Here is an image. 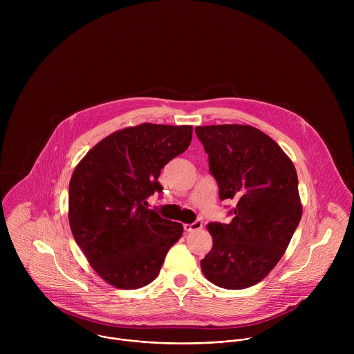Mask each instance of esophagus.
I'll use <instances>...</instances> for the list:
<instances>
[{
  "label": "esophagus",
  "instance_id": "esophagus-1",
  "mask_svg": "<svg viewBox=\"0 0 354 354\" xmlns=\"http://www.w3.org/2000/svg\"><path fill=\"white\" fill-rule=\"evenodd\" d=\"M201 227H203V221H201V220H196V221H193L192 224H185V225H183V228H185L186 232L197 231V230H200Z\"/></svg>",
  "mask_w": 354,
  "mask_h": 354
}]
</instances>
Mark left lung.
I'll return each mask as SVG.
<instances>
[{"label": "left lung", "mask_w": 354, "mask_h": 354, "mask_svg": "<svg viewBox=\"0 0 354 354\" xmlns=\"http://www.w3.org/2000/svg\"><path fill=\"white\" fill-rule=\"evenodd\" d=\"M194 131L220 198L236 203L230 224L207 225L213 249L201 259V270L223 288L255 286L281 259L299 224L295 168L276 141L252 126H198Z\"/></svg>", "instance_id": "left-lung-1"}]
</instances>
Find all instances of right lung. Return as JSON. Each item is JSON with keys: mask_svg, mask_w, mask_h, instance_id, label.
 Instances as JSON below:
<instances>
[{"mask_svg": "<svg viewBox=\"0 0 354 354\" xmlns=\"http://www.w3.org/2000/svg\"><path fill=\"white\" fill-rule=\"evenodd\" d=\"M192 126L144 123L97 142L74 169L68 220L93 270L109 284L133 290L153 281L183 227L147 209L162 192L161 169L187 149Z\"/></svg>", "mask_w": 354, "mask_h": 354, "instance_id": "right-lung-1", "label": "right lung"}]
</instances>
